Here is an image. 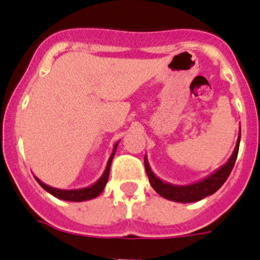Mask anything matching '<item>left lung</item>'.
Masks as SVG:
<instances>
[{"label": "left lung", "mask_w": 260, "mask_h": 260, "mask_svg": "<svg viewBox=\"0 0 260 260\" xmlns=\"http://www.w3.org/2000/svg\"><path fill=\"white\" fill-rule=\"evenodd\" d=\"M238 147H240V137H238L237 140V145H236L235 147V151H233L232 156L229 158L228 162H226L223 167L219 168L216 172H214L211 176L202 180V181L191 184V185L176 186V185L167 184V182H163L162 180H159L158 177L151 172L146 158H145V170H146V175L147 177H149V181H150L154 190H155L158 194H160L162 197H165L166 200L175 201V202H182V203L196 202V201H200L202 200V198L207 197V196L214 194L215 191H216L217 189L220 188L224 182H225V180L228 179V176L231 175V171L233 170L236 159H237Z\"/></svg>", "instance_id": "8db88e82"}]
</instances>
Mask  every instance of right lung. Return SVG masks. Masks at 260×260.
<instances>
[{"label":"right lung","mask_w":260,"mask_h":260,"mask_svg":"<svg viewBox=\"0 0 260 260\" xmlns=\"http://www.w3.org/2000/svg\"><path fill=\"white\" fill-rule=\"evenodd\" d=\"M116 151V145L114 147V151L110 156L109 162H107L106 166V170H105L104 175L101 176V179L98 180L95 184H93L92 186H88V188H84V189H76V190H62V189H55V188H51V186L46 185L44 182L40 181L39 179L37 182H39L40 185L43 186L46 191L51 194V196H54V197L59 198V200H64V201H71V202H81V201H86V200H92V198H95L97 196L102 193L104 190L105 185H106L107 180H109V174H110V166H111V162H113V158H114V154Z\"/></svg>","instance_id":"obj_1"}]
</instances>
